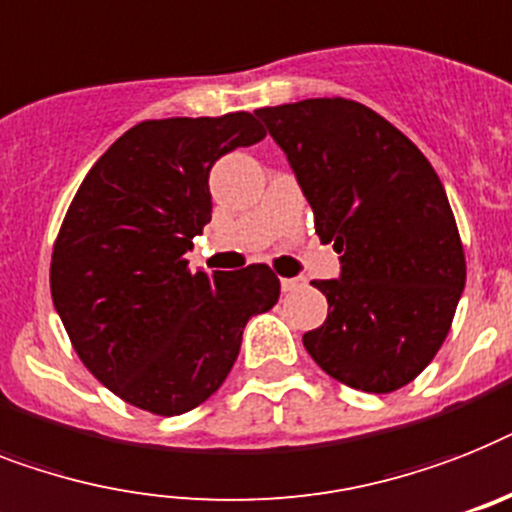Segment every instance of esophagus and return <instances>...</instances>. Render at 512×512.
<instances>
[{"instance_id": "1", "label": "esophagus", "mask_w": 512, "mask_h": 512, "mask_svg": "<svg viewBox=\"0 0 512 512\" xmlns=\"http://www.w3.org/2000/svg\"><path fill=\"white\" fill-rule=\"evenodd\" d=\"M280 285H282V293H293V290H298V287L303 285V280L301 277H282Z\"/></svg>"}]
</instances>
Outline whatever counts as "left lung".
<instances>
[{
  "instance_id": "obj_1",
  "label": "left lung",
  "mask_w": 512,
  "mask_h": 512,
  "mask_svg": "<svg viewBox=\"0 0 512 512\" xmlns=\"http://www.w3.org/2000/svg\"><path fill=\"white\" fill-rule=\"evenodd\" d=\"M256 114L314 209L316 235L340 253V280L311 282L329 314L303 345L353 390H400L437 356L466 287L463 243L437 172L358 101L303 99Z\"/></svg>"
}]
</instances>
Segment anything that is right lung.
<instances>
[{"label": "right lung", "mask_w": 512, "mask_h": 512, "mask_svg": "<svg viewBox=\"0 0 512 512\" xmlns=\"http://www.w3.org/2000/svg\"><path fill=\"white\" fill-rule=\"evenodd\" d=\"M266 135L248 112L146 120L80 183L52 253V301L86 369L125 403L180 416L211 398L248 319L280 298L266 264L190 272L219 156Z\"/></svg>", "instance_id": "add662e5"}]
</instances>
